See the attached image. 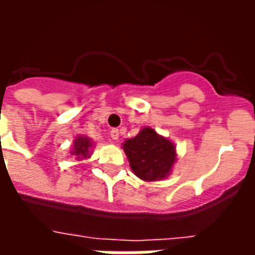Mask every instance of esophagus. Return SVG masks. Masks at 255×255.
I'll use <instances>...</instances> for the list:
<instances>
[{
    "mask_svg": "<svg viewBox=\"0 0 255 255\" xmlns=\"http://www.w3.org/2000/svg\"><path fill=\"white\" fill-rule=\"evenodd\" d=\"M111 138L113 139V140L119 139V129H117V128H113L111 131Z\"/></svg>",
    "mask_w": 255,
    "mask_h": 255,
    "instance_id": "1",
    "label": "esophagus"
}]
</instances>
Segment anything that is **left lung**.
Segmentation results:
<instances>
[{
    "instance_id": "left-lung-1",
    "label": "left lung",
    "mask_w": 255,
    "mask_h": 255,
    "mask_svg": "<svg viewBox=\"0 0 255 255\" xmlns=\"http://www.w3.org/2000/svg\"><path fill=\"white\" fill-rule=\"evenodd\" d=\"M132 172L140 180L157 182L171 175L176 162V147L153 128H142L135 138L123 143Z\"/></svg>"
}]
</instances>
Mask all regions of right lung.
<instances>
[{"instance_id": "obj_1", "label": "right lung", "mask_w": 255, "mask_h": 255, "mask_svg": "<svg viewBox=\"0 0 255 255\" xmlns=\"http://www.w3.org/2000/svg\"><path fill=\"white\" fill-rule=\"evenodd\" d=\"M91 150H93L91 139L89 136H84V135H79L73 140L71 155H73L76 160H84V158H89L91 155Z\"/></svg>"}]
</instances>
